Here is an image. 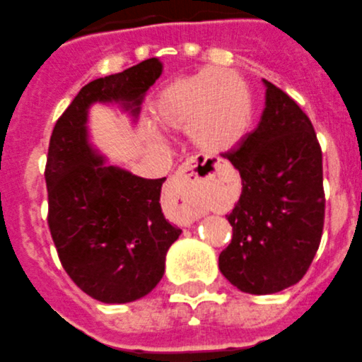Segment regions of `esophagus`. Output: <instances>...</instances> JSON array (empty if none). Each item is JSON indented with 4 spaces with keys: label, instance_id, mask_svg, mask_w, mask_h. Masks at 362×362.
I'll return each mask as SVG.
<instances>
[{
    "label": "esophagus",
    "instance_id": "obj_1",
    "mask_svg": "<svg viewBox=\"0 0 362 362\" xmlns=\"http://www.w3.org/2000/svg\"><path fill=\"white\" fill-rule=\"evenodd\" d=\"M216 175V164L206 157H191L185 160L173 180V196L180 203L189 221L202 216L205 191L209 182Z\"/></svg>",
    "mask_w": 362,
    "mask_h": 362
}]
</instances>
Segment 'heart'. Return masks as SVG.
<instances>
[{
	"label": "heart",
	"instance_id": "b5f03b06",
	"mask_svg": "<svg viewBox=\"0 0 362 362\" xmlns=\"http://www.w3.org/2000/svg\"><path fill=\"white\" fill-rule=\"evenodd\" d=\"M152 115L168 131H191L202 152L226 153L249 134L252 99L237 74L206 66L163 88Z\"/></svg>",
	"mask_w": 362,
	"mask_h": 362
}]
</instances>
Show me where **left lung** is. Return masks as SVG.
I'll return each instance as SVG.
<instances>
[{"label":"left lung","instance_id":"obj_1","mask_svg":"<svg viewBox=\"0 0 362 362\" xmlns=\"http://www.w3.org/2000/svg\"><path fill=\"white\" fill-rule=\"evenodd\" d=\"M265 107L242 145L226 153L242 178L228 216L233 237L219 270L240 292L269 296L303 279L318 251L325 196L322 150L310 118L263 79Z\"/></svg>","mask_w":362,"mask_h":362}]
</instances>
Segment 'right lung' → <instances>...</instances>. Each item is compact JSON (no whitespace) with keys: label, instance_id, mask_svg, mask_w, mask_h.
Instances as JSON below:
<instances>
[{"label":"right lung","instance_id":"right-lung-1","mask_svg":"<svg viewBox=\"0 0 362 362\" xmlns=\"http://www.w3.org/2000/svg\"><path fill=\"white\" fill-rule=\"evenodd\" d=\"M163 74L157 58L81 88L49 141L45 184L49 230L59 262L93 299L125 304L152 292L170 245L180 237L160 209L166 178H141L107 164L90 143L88 111L118 104L136 122L148 88Z\"/></svg>","mask_w":362,"mask_h":362}]
</instances>
